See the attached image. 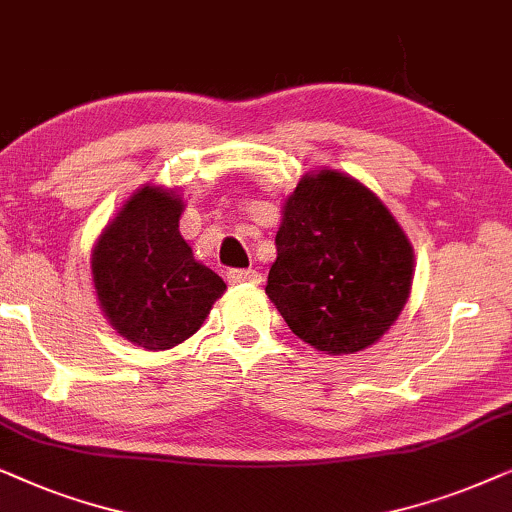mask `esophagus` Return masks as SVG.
<instances>
[{
    "label": "esophagus",
    "instance_id": "esophagus-1",
    "mask_svg": "<svg viewBox=\"0 0 512 512\" xmlns=\"http://www.w3.org/2000/svg\"><path fill=\"white\" fill-rule=\"evenodd\" d=\"M227 278L231 285H245V283H260L262 281V274L255 269H229L227 271Z\"/></svg>",
    "mask_w": 512,
    "mask_h": 512
}]
</instances>
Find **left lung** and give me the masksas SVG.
Listing matches in <instances>:
<instances>
[{"mask_svg": "<svg viewBox=\"0 0 512 512\" xmlns=\"http://www.w3.org/2000/svg\"><path fill=\"white\" fill-rule=\"evenodd\" d=\"M414 276L410 238L363 182L306 173L285 199L267 295L313 349L363 351L395 323Z\"/></svg>", "mask_w": 512, "mask_h": 512, "instance_id": "obj_1", "label": "left lung"}]
</instances>
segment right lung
Returning <instances> with one entry per match:
<instances>
[{"mask_svg": "<svg viewBox=\"0 0 512 512\" xmlns=\"http://www.w3.org/2000/svg\"><path fill=\"white\" fill-rule=\"evenodd\" d=\"M173 189L142 187L107 224L91 255L100 309L121 337L166 351L194 335L227 290L180 234Z\"/></svg>", "mask_w": 512, "mask_h": 512, "instance_id": "add662e5", "label": "right lung"}]
</instances>
